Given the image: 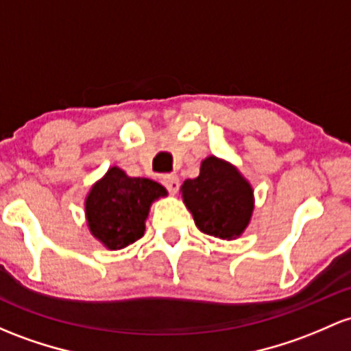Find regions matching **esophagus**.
Listing matches in <instances>:
<instances>
[{"instance_id": "34e87169", "label": "esophagus", "mask_w": 351, "mask_h": 351, "mask_svg": "<svg viewBox=\"0 0 351 351\" xmlns=\"http://www.w3.org/2000/svg\"><path fill=\"white\" fill-rule=\"evenodd\" d=\"M161 183L165 184V188L169 191V193H176L180 188V180L178 176L173 175V173H167V175L161 176Z\"/></svg>"}]
</instances>
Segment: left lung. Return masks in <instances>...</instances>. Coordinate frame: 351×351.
<instances>
[{
    "mask_svg": "<svg viewBox=\"0 0 351 351\" xmlns=\"http://www.w3.org/2000/svg\"><path fill=\"white\" fill-rule=\"evenodd\" d=\"M183 202L199 232L232 240L248 226L253 213V190L233 165L208 156L199 175L182 186Z\"/></svg>",
    "mask_w": 351,
    "mask_h": 351,
    "instance_id": "left-lung-1",
    "label": "left lung"
}]
</instances>
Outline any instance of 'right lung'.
<instances>
[{
    "label": "right lung",
    "instance_id": "right-lung-1",
    "mask_svg": "<svg viewBox=\"0 0 351 351\" xmlns=\"http://www.w3.org/2000/svg\"><path fill=\"white\" fill-rule=\"evenodd\" d=\"M167 190L148 178H132L117 167L108 169L88 195L86 221L90 232L106 248L119 250L140 240L152 203Z\"/></svg>",
    "mask_w": 351,
    "mask_h": 351
}]
</instances>
